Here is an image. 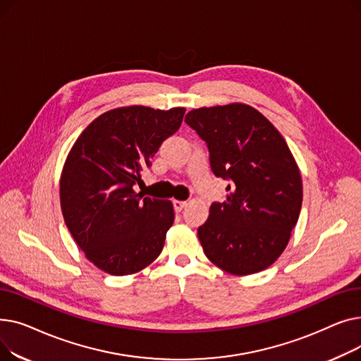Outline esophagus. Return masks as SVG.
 <instances>
[{"mask_svg":"<svg viewBox=\"0 0 361 361\" xmlns=\"http://www.w3.org/2000/svg\"><path fill=\"white\" fill-rule=\"evenodd\" d=\"M173 204H174V209L177 212H180V211L184 209V206L187 204V202L185 200H173Z\"/></svg>","mask_w":361,"mask_h":361,"instance_id":"1","label":"esophagus"}]
</instances>
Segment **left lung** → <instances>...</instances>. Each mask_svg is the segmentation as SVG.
I'll return each mask as SVG.
<instances>
[{
  "label": "left lung",
  "mask_w": 361,
  "mask_h": 361,
  "mask_svg": "<svg viewBox=\"0 0 361 361\" xmlns=\"http://www.w3.org/2000/svg\"><path fill=\"white\" fill-rule=\"evenodd\" d=\"M185 123L206 142L216 177L230 180L197 235L206 257L233 275L269 268L295 226L302 183L291 150L274 124L250 105L192 109Z\"/></svg>",
  "instance_id": "8db88e82"
}]
</instances>
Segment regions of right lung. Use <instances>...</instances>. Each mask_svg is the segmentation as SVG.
Listing matches in <instances>:
<instances>
[{"instance_id": "obj_1", "label": "right lung", "mask_w": 361, "mask_h": 361, "mask_svg": "<svg viewBox=\"0 0 361 361\" xmlns=\"http://www.w3.org/2000/svg\"><path fill=\"white\" fill-rule=\"evenodd\" d=\"M184 112L114 108L94 118L68 152L60 178L63 216L86 259L109 275L136 274L164 249L173 203L143 197L133 185L142 183V171L180 128Z\"/></svg>"}]
</instances>
